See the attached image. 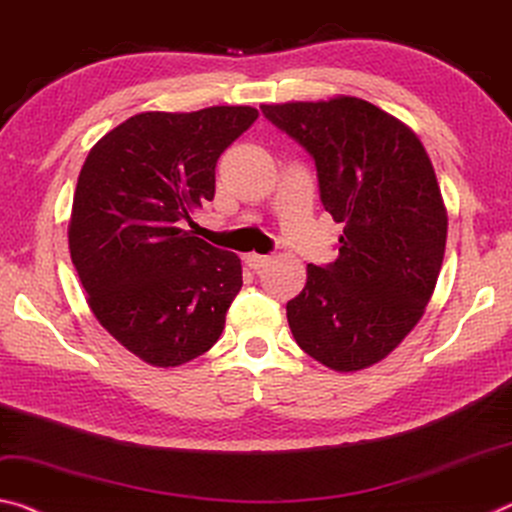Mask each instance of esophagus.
Here are the masks:
<instances>
[{"instance_id": "obj_1", "label": "esophagus", "mask_w": 512, "mask_h": 512, "mask_svg": "<svg viewBox=\"0 0 512 512\" xmlns=\"http://www.w3.org/2000/svg\"><path fill=\"white\" fill-rule=\"evenodd\" d=\"M246 264L250 266V269H262L264 264H269V255H257V253H248L246 255Z\"/></svg>"}]
</instances>
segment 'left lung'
I'll return each instance as SVG.
<instances>
[{
  "mask_svg": "<svg viewBox=\"0 0 512 512\" xmlns=\"http://www.w3.org/2000/svg\"><path fill=\"white\" fill-rule=\"evenodd\" d=\"M259 109L314 159L323 207L344 225L335 262L307 264L289 328L316 362L367 369L417 326L442 269L446 209L431 159L412 129L358 97Z\"/></svg>",
  "mask_w": 512,
  "mask_h": 512,
  "instance_id": "obj_1",
  "label": "left lung"
}]
</instances>
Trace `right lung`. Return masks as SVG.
<instances>
[{
    "label": "right lung",
    "mask_w": 512,
    "mask_h": 512,
    "mask_svg": "<svg viewBox=\"0 0 512 512\" xmlns=\"http://www.w3.org/2000/svg\"><path fill=\"white\" fill-rule=\"evenodd\" d=\"M257 120L253 107L148 111L93 145L68 227L95 319L154 367L212 348L243 285L241 259L191 237V209L214 200L216 161Z\"/></svg>",
    "instance_id": "add662e5"
}]
</instances>
